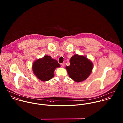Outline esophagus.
<instances>
[{"instance_id": "obj_1", "label": "esophagus", "mask_w": 123, "mask_h": 123, "mask_svg": "<svg viewBox=\"0 0 123 123\" xmlns=\"http://www.w3.org/2000/svg\"><path fill=\"white\" fill-rule=\"evenodd\" d=\"M64 65H65L64 63H62L61 64V66H62V67H64Z\"/></svg>"}]
</instances>
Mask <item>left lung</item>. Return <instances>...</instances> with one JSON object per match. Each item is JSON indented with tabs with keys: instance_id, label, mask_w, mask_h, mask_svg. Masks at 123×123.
Returning <instances> with one entry per match:
<instances>
[{
	"instance_id": "left-lung-1",
	"label": "left lung",
	"mask_w": 123,
	"mask_h": 123,
	"mask_svg": "<svg viewBox=\"0 0 123 123\" xmlns=\"http://www.w3.org/2000/svg\"><path fill=\"white\" fill-rule=\"evenodd\" d=\"M93 63L83 55L75 54L70 58V65L66 67L69 77L76 82L86 80L93 69Z\"/></svg>"
}]
</instances>
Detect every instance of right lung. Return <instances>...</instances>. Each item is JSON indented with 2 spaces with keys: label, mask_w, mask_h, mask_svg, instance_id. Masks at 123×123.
Wrapping results in <instances>:
<instances>
[{
  "label": "right lung",
  "mask_w": 123,
  "mask_h": 123,
  "mask_svg": "<svg viewBox=\"0 0 123 123\" xmlns=\"http://www.w3.org/2000/svg\"><path fill=\"white\" fill-rule=\"evenodd\" d=\"M60 65L57 60L50 56L45 55L38 59L33 63L32 70L36 77L42 81H46L54 77V72Z\"/></svg>",
  "instance_id": "right-lung-1"
}]
</instances>
